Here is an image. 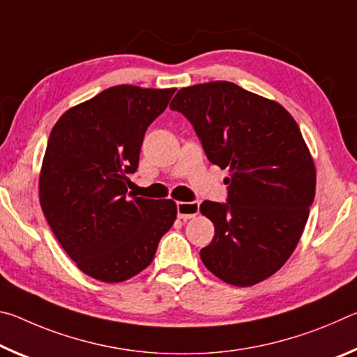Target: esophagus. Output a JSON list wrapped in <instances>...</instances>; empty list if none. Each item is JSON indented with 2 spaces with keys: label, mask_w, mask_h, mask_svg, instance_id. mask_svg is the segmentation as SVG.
<instances>
[{
  "label": "esophagus",
  "mask_w": 357,
  "mask_h": 357,
  "mask_svg": "<svg viewBox=\"0 0 357 357\" xmlns=\"http://www.w3.org/2000/svg\"><path fill=\"white\" fill-rule=\"evenodd\" d=\"M178 217L183 220L187 219H192V217H195L198 214V211H200V203L198 202H179L178 204Z\"/></svg>",
  "instance_id": "1"
}]
</instances>
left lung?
I'll list each match as a JSON object with an SVG mask.
<instances>
[{
    "instance_id": "left-lung-1",
    "label": "left lung",
    "mask_w": 357,
    "mask_h": 357,
    "mask_svg": "<svg viewBox=\"0 0 357 357\" xmlns=\"http://www.w3.org/2000/svg\"><path fill=\"white\" fill-rule=\"evenodd\" d=\"M170 108L190 121L211 164L229 172L227 203L200 206L215 228L202 261L229 285L263 282L291 257L315 198L298 123L279 102L231 82L181 88Z\"/></svg>"
}]
</instances>
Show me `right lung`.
Segmentation results:
<instances>
[{
  "mask_svg": "<svg viewBox=\"0 0 357 357\" xmlns=\"http://www.w3.org/2000/svg\"><path fill=\"white\" fill-rule=\"evenodd\" d=\"M174 88L118 84L69 108L53 126L39 174L45 219L78 269L118 283L153 261L176 220L173 200L128 192L148 126Z\"/></svg>",
  "mask_w": 357,
  "mask_h": 357,
  "instance_id": "add662e5",
  "label": "right lung"
}]
</instances>
